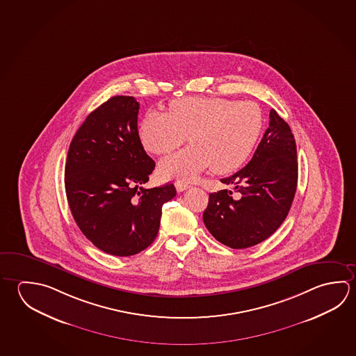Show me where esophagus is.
Returning a JSON list of instances; mask_svg holds the SVG:
<instances>
[{
	"instance_id": "34e87169",
	"label": "esophagus",
	"mask_w": 356,
	"mask_h": 356,
	"mask_svg": "<svg viewBox=\"0 0 356 356\" xmlns=\"http://www.w3.org/2000/svg\"><path fill=\"white\" fill-rule=\"evenodd\" d=\"M190 184H187V182H182V181H177L175 184L176 190L179 191V193H182V191H185L187 188H190Z\"/></svg>"
}]
</instances>
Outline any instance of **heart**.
Masks as SVG:
<instances>
[{
	"instance_id": "b5f03b06",
	"label": "heart",
	"mask_w": 356,
	"mask_h": 356,
	"mask_svg": "<svg viewBox=\"0 0 356 356\" xmlns=\"http://www.w3.org/2000/svg\"><path fill=\"white\" fill-rule=\"evenodd\" d=\"M260 107L251 101L225 97H184L170 102L169 113L150 111L138 127L141 144L155 155L190 147L165 157L159 175L166 180H193L211 166L216 174L238 169L261 134Z\"/></svg>"
}]
</instances>
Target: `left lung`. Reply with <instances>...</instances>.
Returning a JSON list of instances; mask_svg holds the SVG:
<instances>
[{"instance_id": "8db88e82", "label": "left lung", "mask_w": 356, "mask_h": 356, "mask_svg": "<svg viewBox=\"0 0 356 356\" xmlns=\"http://www.w3.org/2000/svg\"><path fill=\"white\" fill-rule=\"evenodd\" d=\"M268 127L250 163L236 174L221 179L232 191L209 195L204 222L212 236L231 249L262 243L286 218L298 186L296 144L290 126L270 110Z\"/></svg>"}]
</instances>
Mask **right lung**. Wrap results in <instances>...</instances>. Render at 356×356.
Instances as JSON below:
<instances>
[{"label":"right lung","mask_w":356,"mask_h":356,"mask_svg":"<svg viewBox=\"0 0 356 356\" xmlns=\"http://www.w3.org/2000/svg\"><path fill=\"white\" fill-rule=\"evenodd\" d=\"M140 104L113 96L88 115L70 144L65 188L82 234L110 255L131 256L150 246L172 184L145 188L155 169L138 136Z\"/></svg>","instance_id":"right-lung-1"}]
</instances>
